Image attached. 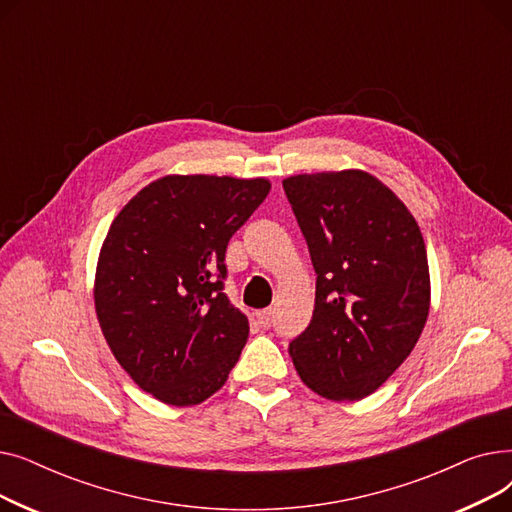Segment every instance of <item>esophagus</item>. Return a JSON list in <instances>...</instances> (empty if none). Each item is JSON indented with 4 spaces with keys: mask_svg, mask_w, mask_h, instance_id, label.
I'll return each mask as SVG.
<instances>
[{
    "mask_svg": "<svg viewBox=\"0 0 512 512\" xmlns=\"http://www.w3.org/2000/svg\"><path fill=\"white\" fill-rule=\"evenodd\" d=\"M257 321L261 328H270L272 326V309H263L257 313Z\"/></svg>",
    "mask_w": 512,
    "mask_h": 512,
    "instance_id": "1",
    "label": "esophagus"
}]
</instances>
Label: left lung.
Masks as SVG:
<instances>
[{"mask_svg": "<svg viewBox=\"0 0 512 512\" xmlns=\"http://www.w3.org/2000/svg\"><path fill=\"white\" fill-rule=\"evenodd\" d=\"M317 274L311 324L290 342L301 380L330 400L378 390L415 348L429 313L421 230L361 170L282 182Z\"/></svg>", "mask_w": 512, "mask_h": 512, "instance_id": "obj_1", "label": "left lung"}]
</instances>
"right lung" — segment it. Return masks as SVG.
Segmentation results:
<instances>
[{
  "mask_svg": "<svg viewBox=\"0 0 512 512\" xmlns=\"http://www.w3.org/2000/svg\"><path fill=\"white\" fill-rule=\"evenodd\" d=\"M267 193L263 178L166 176L112 222L95 278L101 332L161 402L199 405L236 365L249 319L224 292L226 249Z\"/></svg>",
  "mask_w": 512,
  "mask_h": 512,
  "instance_id": "1",
  "label": "right lung"
}]
</instances>
